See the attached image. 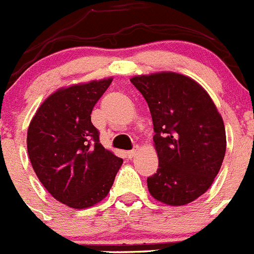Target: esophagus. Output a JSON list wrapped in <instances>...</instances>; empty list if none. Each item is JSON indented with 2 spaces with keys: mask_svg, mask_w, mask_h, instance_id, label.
<instances>
[{
  "mask_svg": "<svg viewBox=\"0 0 254 254\" xmlns=\"http://www.w3.org/2000/svg\"><path fill=\"white\" fill-rule=\"evenodd\" d=\"M137 152H138V146H136L133 149H131V151L126 152V156H127V158H133L137 154Z\"/></svg>",
  "mask_w": 254,
  "mask_h": 254,
  "instance_id": "esophagus-1",
  "label": "esophagus"
}]
</instances>
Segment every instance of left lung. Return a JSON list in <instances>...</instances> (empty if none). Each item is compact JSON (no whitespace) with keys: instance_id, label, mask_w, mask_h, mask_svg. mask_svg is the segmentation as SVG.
Returning a JSON list of instances; mask_svg holds the SVG:
<instances>
[{"instance_id":"obj_1","label":"left lung","mask_w":254,"mask_h":254,"mask_svg":"<svg viewBox=\"0 0 254 254\" xmlns=\"http://www.w3.org/2000/svg\"><path fill=\"white\" fill-rule=\"evenodd\" d=\"M149 107L158 170L147 178L157 201L190 203L212 186L226 153V131L208 93L192 78L159 72L131 78Z\"/></svg>"}]
</instances>
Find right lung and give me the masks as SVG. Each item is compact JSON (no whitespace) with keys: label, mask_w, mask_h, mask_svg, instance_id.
Listing matches in <instances>:
<instances>
[{"label":"right lung","mask_w":254,"mask_h":254,"mask_svg":"<svg viewBox=\"0 0 254 254\" xmlns=\"http://www.w3.org/2000/svg\"><path fill=\"white\" fill-rule=\"evenodd\" d=\"M112 78L61 88L33 116L27 131L32 167L53 198L76 209L108 194L123 159L105 149L91 113Z\"/></svg>","instance_id":"obj_1"}]
</instances>
